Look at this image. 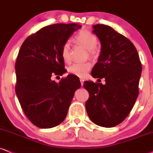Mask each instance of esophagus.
I'll return each mask as SVG.
<instances>
[{
  "mask_svg": "<svg viewBox=\"0 0 153 153\" xmlns=\"http://www.w3.org/2000/svg\"><path fill=\"white\" fill-rule=\"evenodd\" d=\"M84 79H82L81 78L80 79V82H81V84H82V86H83V84H84Z\"/></svg>",
  "mask_w": 153,
  "mask_h": 153,
  "instance_id": "34e87169",
  "label": "esophagus"
}]
</instances>
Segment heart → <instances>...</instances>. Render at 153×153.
<instances>
[{
	"mask_svg": "<svg viewBox=\"0 0 153 153\" xmlns=\"http://www.w3.org/2000/svg\"><path fill=\"white\" fill-rule=\"evenodd\" d=\"M75 40L87 49L88 54L91 57H97L98 56L99 52L96 48L98 44V39L91 32L86 30L80 31L75 36ZM61 56L65 62H70V44L69 42H65L62 46ZM91 68L90 62H76L68 68V72L76 76L84 77Z\"/></svg>",
	"mask_w": 153,
	"mask_h": 153,
	"instance_id": "obj_1",
	"label": "heart"
}]
</instances>
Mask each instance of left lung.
<instances>
[{"mask_svg":"<svg viewBox=\"0 0 153 153\" xmlns=\"http://www.w3.org/2000/svg\"><path fill=\"white\" fill-rule=\"evenodd\" d=\"M93 27L101 43V52L91 75L104 78L105 84L84 83L89 94L86 109L94 123L111 128L123 121L135 104L142 65L136 48L127 37L105 25Z\"/></svg>","mask_w":153,"mask_h":153,"instance_id":"1","label":"left lung"}]
</instances>
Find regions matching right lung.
Instances as JSON below:
<instances>
[{"label": "right lung", "mask_w": 153, "mask_h": 153, "mask_svg": "<svg viewBox=\"0 0 153 153\" xmlns=\"http://www.w3.org/2000/svg\"><path fill=\"white\" fill-rule=\"evenodd\" d=\"M76 23L54 24L41 28L22 43L16 59V93L22 111L33 125L50 128L65 120L79 79L69 74L59 83L53 76L66 72L61 48Z\"/></svg>", "instance_id": "1"}]
</instances>
